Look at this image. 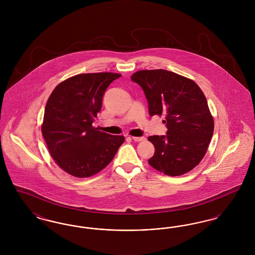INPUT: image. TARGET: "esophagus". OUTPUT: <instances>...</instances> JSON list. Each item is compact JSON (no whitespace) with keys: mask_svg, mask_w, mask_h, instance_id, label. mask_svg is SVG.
I'll list each match as a JSON object with an SVG mask.
<instances>
[{"mask_svg":"<svg viewBox=\"0 0 255 255\" xmlns=\"http://www.w3.org/2000/svg\"><path fill=\"white\" fill-rule=\"evenodd\" d=\"M132 139L134 141H144L145 137L144 136H132Z\"/></svg>","mask_w":255,"mask_h":255,"instance_id":"obj_1","label":"esophagus"}]
</instances>
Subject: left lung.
I'll return each instance as SVG.
<instances>
[{"label":"left lung","mask_w":255,"mask_h":255,"mask_svg":"<svg viewBox=\"0 0 255 255\" xmlns=\"http://www.w3.org/2000/svg\"><path fill=\"white\" fill-rule=\"evenodd\" d=\"M144 92L149 115L164 116L165 135H151L149 164L168 176L193 169L206 155L214 122L206 97L193 80L165 70L138 71L131 76Z\"/></svg>","instance_id":"obj_1"}]
</instances>
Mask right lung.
<instances>
[{
	"mask_svg": "<svg viewBox=\"0 0 255 255\" xmlns=\"http://www.w3.org/2000/svg\"><path fill=\"white\" fill-rule=\"evenodd\" d=\"M122 74L83 73L66 79L53 90L46 104L42 133L58 166L77 178L104 169L124 142L93 126L108 86Z\"/></svg>",
	"mask_w": 255,
	"mask_h": 255,
	"instance_id": "1",
	"label": "right lung"
}]
</instances>
